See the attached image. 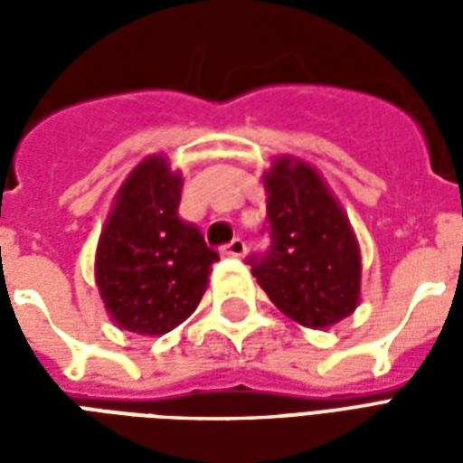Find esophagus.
Returning <instances> with one entry per match:
<instances>
[{
  "mask_svg": "<svg viewBox=\"0 0 463 463\" xmlns=\"http://www.w3.org/2000/svg\"><path fill=\"white\" fill-rule=\"evenodd\" d=\"M221 252L225 255V258H242V255L248 252V245H245V241H242V238H232L228 245H222Z\"/></svg>",
  "mask_w": 463,
  "mask_h": 463,
  "instance_id": "obj_1",
  "label": "esophagus"
}]
</instances>
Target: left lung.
Returning <instances> with one entry per match:
<instances>
[{"label": "left lung", "mask_w": 463, "mask_h": 463, "mask_svg": "<svg viewBox=\"0 0 463 463\" xmlns=\"http://www.w3.org/2000/svg\"><path fill=\"white\" fill-rule=\"evenodd\" d=\"M270 248L252 275L290 320L332 327L359 305L362 262L347 213L310 163L282 156L265 173Z\"/></svg>", "instance_id": "left-lung-1"}]
</instances>
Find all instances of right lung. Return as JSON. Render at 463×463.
Masks as SVG:
<instances>
[{"mask_svg":"<svg viewBox=\"0 0 463 463\" xmlns=\"http://www.w3.org/2000/svg\"><path fill=\"white\" fill-rule=\"evenodd\" d=\"M183 178L163 156L126 178L96 248V285L121 330L156 337L178 327L208 288L218 252L178 218Z\"/></svg>","mask_w":463,"mask_h":463,"instance_id":"1","label":"right lung"}]
</instances>
